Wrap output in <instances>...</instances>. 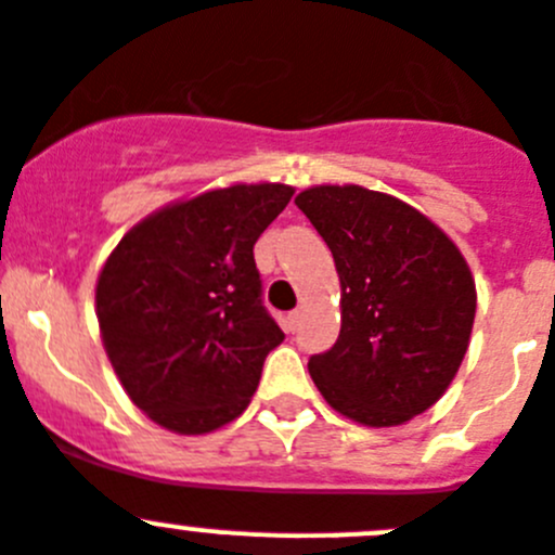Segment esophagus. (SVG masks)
Here are the masks:
<instances>
[{
  "label": "esophagus",
  "mask_w": 555,
  "mask_h": 555,
  "mask_svg": "<svg viewBox=\"0 0 555 555\" xmlns=\"http://www.w3.org/2000/svg\"><path fill=\"white\" fill-rule=\"evenodd\" d=\"M298 325H301V312H289L287 318H284V331H287V334H295Z\"/></svg>",
  "instance_id": "34e87169"
}]
</instances>
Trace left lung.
Listing matches in <instances>:
<instances>
[{
    "mask_svg": "<svg viewBox=\"0 0 555 555\" xmlns=\"http://www.w3.org/2000/svg\"><path fill=\"white\" fill-rule=\"evenodd\" d=\"M334 254L341 328L309 359L334 411L397 427L441 400L468 350L476 287L460 248L416 207L361 189L314 185L295 196Z\"/></svg>",
    "mask_w": 555,
    "mask_h": 555,
    "instance_id": "left-lung-1",
    "label": "left lung"
}]
</instances>
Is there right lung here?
<instances>
[{"instance_id": "right-lung-1", "label": "right lung", "mask_w": 555, "mask_h": 555, "mask_svg": "<svg viewBox=\"0 0 555 555\" xmlns=\"http://www.w3.org/2000/svg\"><path fill=\"white\" fill-rule=\"evenodd\" d=\"M279 183L230 185L133 227L98 276L103 348L139 411L202 435L246 411L284 334L262 304L254 243L287 207Z\"/></svg>"}]
</instances>
